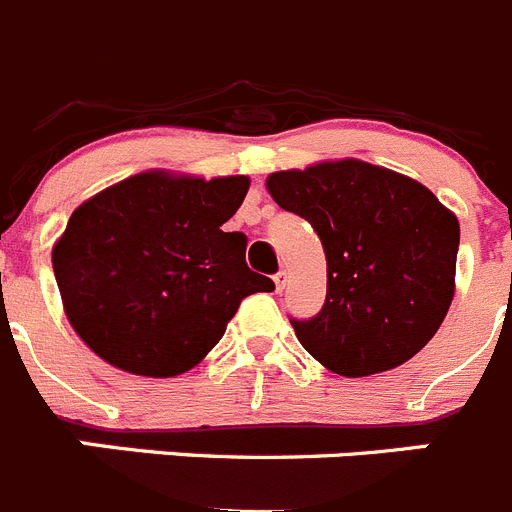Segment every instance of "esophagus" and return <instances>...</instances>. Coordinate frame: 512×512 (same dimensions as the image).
<instances>
[{"mask_svg":"<svg viewBox=\"0 0 512 512\" xmlns=\"http://www.w3.org/2000/svg\"><path fill=\"white\" fill-rule=\"evenodd\" d=\"M287 271H279V274L274 276V284H276V292H284V287H287Z\"/></svg>","mask_w":512,"mask_h":512,"instance_id":"1","label":"esophagus"}]
</instances>
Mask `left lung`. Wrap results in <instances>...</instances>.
<instances>
[{
  "label": "left lung",
  "instance_id": "1",
  "mask_svg": "<svg viewBox=\"0 0 512 512\" xmlns=\"http://www.w3.org/2000/svg\"><path fill=\"white\" fill-rule=\"evenodd\" d=\"M266 187L325 248V307L292 320L302 348L348 378L414 358L452 304L457 215L421 182L360 159L274 172Z\"/></svg>",
  "mask_w": 512,
  "mask_h": 512
}]
</instances>
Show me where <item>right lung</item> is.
Returning a JSON list of instances; mask_svg holds the SVG:
<instances>
[{"label":"right lung","mask_w":512,"mask_h":512,"mask_svg":"<svg viewBox=\"0 0 512 512\" xmlns=\"http://www.w3.org/2000/svg\"><path fill=\"white\" fill-rule=\"evenodd\" d=\"M248 185L152 170L73 210L53 271L68 322L98 358L172 378L218 345L248 294L274 292L246 266V236L220 228Z\"/></svg>","instance_id":"1"}]
</instances>
